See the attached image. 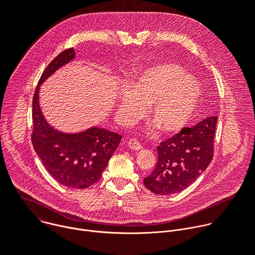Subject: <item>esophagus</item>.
<instances>
[{
    "label": "esophagus",
    "instance_id": "esophagus-1",
    "mask_svg": "<svg viewBox=\"0 0 255 255\" xmlns=\"http://www.w3.org/2000/svg\"><path fill=\"white\" fill-rule=\"evenodd\" d=\"M127 144H128V146H129L130 149H133V150H140V149H142V145L135 138H131L130 140H128Z\"/></svg>",
    "mask_w": 255,
    "mask_h": 255
}]
</instances>
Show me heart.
<instances>
[{
	"label": "heart",
	"mask_w": 255,
	"mask_h": 255,
	"mask_svg": "<svg viewBox=\"0 0 255 255\" xmlns=\"http://www.w3.org/2000/svg\"><path fill=\"white\" fill-rule=\"evenodd\" d=\"M200 98L199 84L187 77L176 63H163L144 70L132 89L122 90L119 110L129 113L126 122L132 123L150 106V118L158 129L167 134L178 132L191 120Z\"/></svg>",
	"instance_id": "heart-1"
}]
</instances>
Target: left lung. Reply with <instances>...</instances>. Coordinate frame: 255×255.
<instances>
[{"label": "left lung", "mask_w": 255, "mask_h": 255, "mask_svg": "<svg viewBox=\"0 0 255 255\" xmlns=\"http://www.w3.org/2000/svg\"><path fill=\"white\" fill-rule=\"evenodd\" d=\"M217 120L218 116L208 117L162 141L156 166L144 186L157 195H172L192 185L213 159Z\"/></svg>", "instance_id": "1"}]
</instances>
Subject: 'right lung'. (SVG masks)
<instances>
[{"label": "right lung", "mask_w": 255, "mask_h": 255, "mask_svg": "<svg viewBox=\"0 0 255 255\" xmlns=\"http://www.w3.org/2000/svg\"><path fill=\"white\" fill-rule=\"evenodd\" d=\"M75 55L74 48L63 50L42 72L33 96L31 140L34 150L56 181L71 189H86L101 178L122 136L98 127L65 134L55 130L44 119L39 106L40 85Z\"/></svg>", "instance_id": "right-lung-1"}]
</instances>
